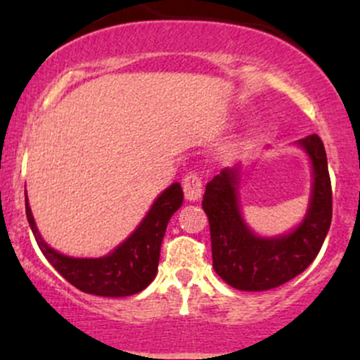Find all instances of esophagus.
Wrapping results in <instances>:
<instances>
[{
  "label": "esophagus",
  "mask_w": 360,
  "mask_h": 360,
  "mask_svg": "<svg viewBox=\"0 0 360 360\" xmlns=\"http://www.w3.org/2000/svg\"><path fill=\"white\" fill-rule=\"evenodd\" d=\"M183 189L188 201L200 200L201 194H203V181H201L200 174L198 172H188L183 179Z\"/></svg>",
  "instance_id": "obj_1"
}]
</instances>
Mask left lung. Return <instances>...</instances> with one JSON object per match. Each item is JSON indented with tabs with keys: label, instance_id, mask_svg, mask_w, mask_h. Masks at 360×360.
<instances>
[{
	"label": "left lung",
	"instance_id": "8db88e82",
	"mask_svg": "<svg viewBox=\"0 0 360 360\" xmlns=\"http://www.w3.org/2000/svg\"><path fill=\"white\" fill-rule=\"evenodd\" d=\"M313 167V188L304 220L291 233L257 237L238 206V167L223 169L206 184L203 210L210 221L213 269L240 291H267L301 274L315 260L332 223V183L323 142L316 134L300 140Z\"/></svg>",
	"mask_w": 360,
	"mask_h": 360
}]
</instances>
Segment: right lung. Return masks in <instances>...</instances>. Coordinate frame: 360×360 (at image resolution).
Wrapping results in <instances>:
<instances>
[{
    "label": "right lung",
    "instance_id": "obj_1",
    "mask_svg": "<svg viewBox=\"0 0 360 360\" xmlns=\"http://www.w3.org/2000/svg\"><path fill=\"white\" fill-rule=\"evenodd\" d=\"M183 198L184 194L179 183L169 186L154 201L137 230L111 254L100 259L68 257L53 250L40 237L27 198L25 210L40 250L62 278L88 295L122 298L137 295L154 281L159 266L160 243L167 223L183 205Z\"/></svg>",
    "mask_w": 360,
    "mask_h": 360
}]
</instances>
